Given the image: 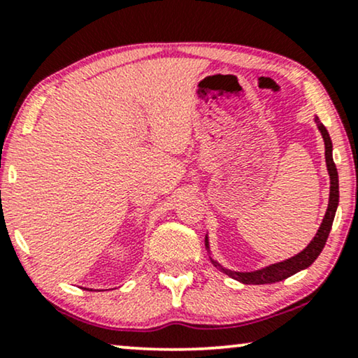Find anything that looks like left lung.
<instances>
[{
  "label": "left lung",
  "mask_w": 358,
  "mask_h": 358,
  "mask_svg": "<svg viewBox=\"0 0 358 358\" xmlns=\"http://www.w3.org/2000/svg\"><path fill=\"white\" fill-rule=\"evenodd\" d=\"M315 124L320 130V134L324 140V156H326V168L327 174H329V203H327V210L324 213V218H322V223L320 224V229L315 234V238L311 239L310 244L303 249L301 252L295 254L293 257H288L285 261L271 264V266H266L262 268H257V271H249V272H239V271H231V268L223 267L218 261H215L212 256V251H210V241L208 234H205V248H207L208 257L212 264L217 268H220L223 273H227L228 277L234 278V280L246 283V285H264V283H275L280 280H285V278L295 275L296 272L305 271L311 266L313 262L316 261L317 256H320L322 248L327 241V236H329L332 222H334L337 205H339V176H337V168L334 164V159H332V141L331 136L327 134L326 127L321 124L320 119L315 117Z\"/></svg>",
  "instance_id": "8db88e82"
}]
</instances>
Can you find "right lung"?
Listing matches in <instances>:
<instances>
[{"label":"right lung","instance_id":"obj_1","mask_svg":"<svg viewBox=\"0 0 358 358\" xmlns=\"http://www.w3.org/2000/svg\"><path fill=\"white\" fill-rule=\"evenodd\" d=\"M86 290H90V288H86ZM91 292H92V288H91Z\"/></svg>","mask_w":358,"mask_h":358}]
</instances>
